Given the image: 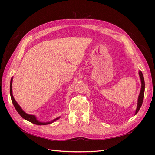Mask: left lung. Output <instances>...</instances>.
I'll return each mask as SVG.
<instances>
[{
    "label": "left lung",
    "mask_w": 155,
    "mask_h": 155,
    "mask_svg": "<svg viewBox=\"0 0 155 155\" xmlns=\"http://www.w3.org/2000/svg\"><path fill=\"white\" fill-rule=\"evenodd\" d=\"M139 76L140 78V79H141V83H142V87H141V90H140V94L138 96V104H137V110H136L135 114H137V112L139 111L140 107H142L143 100V97H144V91H145V81H144V78L142 74V72L139 71Z\"/></svg>",
    "instance_id": "1"
}]
</instances>
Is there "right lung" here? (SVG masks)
<instances>
[{"instance_id":"obj_1","label":"right lung","mask_w":155,"mask_h":155,"mask_svg":"<svg viewBox=\"0 0 155 155\" xmlns=\"http://www.w3.org/2000/svg\"><path fill=\"white\" fill-rule=\"evenodd\" d=\"M12 81H13V78H12L11 79V81H10V96H11V99H12V101L13 103V104L14 105V107H15L16 110L17 111V112L18 114H19L22 118L25 119L26 120L30 121V122L31 123H33L35 125H48V124H51L54 122L55 121L58 120V119H59L60 117H58V118L54 119V120L51 121H49V122H41V121H38L37 120L36 117L34 116V115H30V114H26L25 112H24L22 110V109H21V107L19 106V105H18L17 101H15V100L14 99V97L13 96V94H12Z\"/></svg>"}]
</instances>
